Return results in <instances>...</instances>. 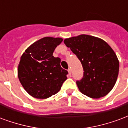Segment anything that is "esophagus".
<instances>
[{
  "mask_svg": "<svg viewBox=\"0 0 128 128\" xmlns=\"http://www.w3.org/2000/svg\"><path fill=\"white\" fill-rule=\"evenodd\" d=\"M68 73H69V76H71V70L70 69H68Z\"/></svg>",
  "mask_w": 128,
  "mask_h": 128,
  "instance_id": "34e87169",
  "label": "esophagus"
}]
</instances>
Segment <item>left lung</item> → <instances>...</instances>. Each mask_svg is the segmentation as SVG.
<instances>
[{"mask_svg": "<svg viewBox=\"0 0 128 128\" xmlns=\"http://www.w3.org/2000/svg\"><path fill=\"white\" fill-rule=\"evenodd\" d=\"M64 43L83 68V77L76 81L80 91L94 99L106 96L114 87L119 74V60L112 48L103 40L88 34L65 39Z\"/></svg>", "mask_w": 128, "mask_h": 128, "instance_id": "obj_1", "label": "left lung"}]
</instances>
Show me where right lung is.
<instances>
[{
  "label": "right lung",
  "mask_w": 128,
  "mask_h": 128,
  "mask_svg": "<svg viewBox=\"0 0 128 128\" xmlns=\"http://www.w3.org/2000/svg\"><path fill=\"white\" fill-rule=\"evenodd\" d=\"M60 37L40 39L25 50L18 68L20 82L30 96L46 99L60 91L68 71L60 67V59L53 52L63 42Z\"/></svg>",
  "instance_id": "add662e5"
}]
</instances>
